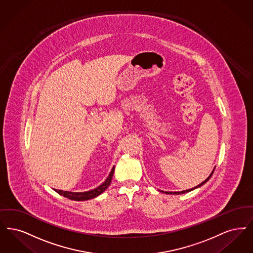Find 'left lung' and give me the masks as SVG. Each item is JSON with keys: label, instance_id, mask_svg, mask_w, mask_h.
<instances>
[{"label": "left lung", "instance_id": "obj_1", "mask_svg": "<svg viewBox=\"0 0 253 253\" xmlns=\"http://www.w3.org/2000/svg\"><path fill=\"white\" fill-rule=\"evenodd\" d=\"M212 173H213V172H212V173H211V175H210V176H209V177H208V178H207V179H206V180H205V181H204V182H202V183H201V184H199V185H198V186H196V187H194V188H191V189H188V190H184V191H182V192H166V193H167V194H176V195H179V194H184V193L189 192V191H192L193 189H195V188H197V187H200V186H202V184H204V183H205V182H207V181H208V180H209V179H210V178H211V176H212Z\"/></svg>", "mask_w": 253, "mask_h": 253}]
</instances>
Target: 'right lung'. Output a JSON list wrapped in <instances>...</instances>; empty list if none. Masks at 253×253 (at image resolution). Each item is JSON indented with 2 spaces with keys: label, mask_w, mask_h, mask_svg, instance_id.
Masks as SVG:
<instances>
[{
  "label": "right lung",
  "mask_w": 253,
  "mask_h": 253,
  "mask_svg": "<svg viewBox=\"0 0 253 253\" xmlns=\"http://www.w3.org/2000/svg\"><path fill=\"white\" fill-rule=\"evenodd\" d=\"M114 170H115V168L112 169L111 172L109 174V176L107 177L106 181L103 182L102 184H101L100 186H98L97 188L90 190V191H87V192L83 193H74V192H68V191H62V190H57V189H54V191L60 194L62 196L72 200V201H87V200H90L93 199L99 195H101V193L103 192L110 184V182L112 181V177H113V174H114Z\"/></svg>",
  "instance_id": "1"
}]
</instances>
